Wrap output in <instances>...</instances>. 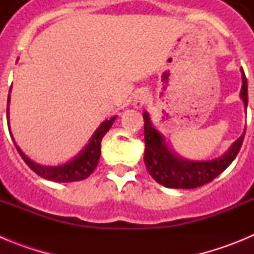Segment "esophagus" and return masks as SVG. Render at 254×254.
<instances>
[{
    "mask_svg": "<svg viewBox=\"0 0 254 254\" xmlns=\"http://www.w3.org/2000/svg\"><path fill=\"white\" fill-rule=\"evenodd\" d=\"M149 93H147L146 90L137 91V94H136L133 98V107L136 108V109H141L143 105L149 102Z\"/></svg>",
    "mask_w": 254,
    "mask_h": 254,
    "instance_id": "obj_1",
    "label": "esophagus"
}]
</instances>
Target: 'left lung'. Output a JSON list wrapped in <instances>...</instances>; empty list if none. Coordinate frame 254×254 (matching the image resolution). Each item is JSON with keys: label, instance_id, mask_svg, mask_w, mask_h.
<instances>
[{"label": "left lung", "instance_id": "1", "mask_svg": "<svg viewBox=\"0 0 254 254\" xmlns=\"http://www.w3.org/2000/svg\"><path fill=\"white\" fill-rule=\"evenodd\" d=\"M241 98L244 108L248 105V85L244 71H242ZM143 129H145V155L143 161L150 176L155 181L169 188H190L201 187L208 182L214 181L220 173L233 163L238 155L244 140V133L232 143L228 151L220 158L211 160H188L182 158L177 152L168 147L163 134L152 126L150 116L143 112Z\"/></svg>", "mask_w": 254, "mask_h": 254}]
</instances>
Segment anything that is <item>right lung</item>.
Returning <instances> with one entry per match:
<instances>
[{"label":"right lung","mask_w":254,"mask_h":254,"mask_svg":"<svg viewBox=\"0 0 254 254\" xmlns=\"http://www.w3.org/2000/svg\"><path fill=\"white\" fill-rule=\"evenodd\" d=\"M11 93V89H10ZM8 104H10V94H8L7 100V125L8 131H10L11 137L13 140V136L11 133L10 128V120H8ZM117 116L112 117L111 120H107L102 123V125L96 128L93 136L90 137L86 146L76 155L75 158L68 160L64 164H60V165H40V164L35 163L31 159H29L24 152L21 151L19 146L16 145L15 140V146H16L17 151L21 155L22 160L28 164V167L30 168L33 172H35L38 176L42 178L48 179L52 182H60V183H68V182H77L86 179L90 176L94 169L98 165V161L100 159V150H102V138L104 137V134L111 129L112 125L116 121Z\"/></svg>","instance_id":"1"}]
</instances>
